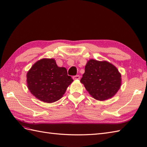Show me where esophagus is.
<instances>
[{
	"label": "esophagus",
	"instance_id": "obj_1",
	"mask_svg": "<svg viewBox=\"0 0 147 147\" xmlns=\"http://www.w3.org/2000/svg\"><path fill=\"white\" fill-rule=\"evenodd\" d=\"M73 80H80V75H76V76H74L73 77Z\"/></svg>",
	"mask_w": 147,
	"mask_h": 147
}]
</instances>
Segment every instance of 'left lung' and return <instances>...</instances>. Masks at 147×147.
Returning a JSON list of instances; mask_svg holds the SVG:
<instances>
[{
    "instance_id": "1",
    "label": "left lung",
    "mask_w": 147,
    "mask_h": 147,
    "mask_svg": "<svg viewBox=\"0 0 147 147\" xmlns=\"http://www.w3.org/2000/svg\"><path fill=\"white\" fill-rule=\"evenodd\" d=\"M81 82L92 97L104 100L111 98L119 91L121 75L110 63L90 59Z\"/></svg>"
}]
</instances>
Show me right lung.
Wrapping results in <instances>:
<instances>
[{
    "label": "right lung",
    "instance_id": "right-lung-1",
    "mask_svg": "<svg viewBox=\"0 0 147 147\" xmlns=\"http://www.w3.org/2000/svg\"><path fill=\"white\" fill-rule=\"evenodd\" d=\"M27 86L32 94L44 102L61 99L73 81L65 67L56 65L54 59H42L35 63L27 74Z\"/></svg>",
    "mask_w": 147,
    "mask_h": 147
}]
</instances>
